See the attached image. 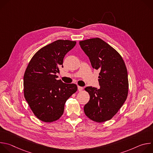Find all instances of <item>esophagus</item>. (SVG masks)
I'll use <instances>...</instances> for the list:
<instances>
[{"label":"esophagus","instance_id":"obj_1","mask_svg":"<svg viewBox=\"0 0 153 153\" xmlns=\"http://www.w3.org/2000/svg\"><path fill=\"white\" fill-rule=\"evenodd\" d=\"M77 88H78V90H79V91H82V90H83V87H82V86H77Z\"/></svg>","mask_w":153,"mask_h":153}]
</instances>
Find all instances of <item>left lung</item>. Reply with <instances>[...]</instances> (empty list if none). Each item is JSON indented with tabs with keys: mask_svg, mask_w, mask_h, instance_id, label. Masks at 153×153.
Here are the masks:
<instances>
[{
	"mask_svg": "<svg viewBox=\"0 0 153 153\" xmlns=\"http://www.w3.org/2000/svg\"><path fill=\"white\" fill-rule=\"evenodd\" d=\"M92 67L100 70V88L87 86L89 102L84 106L85 115L96 122L110 120L125 102L128 93V73L120 54L100 38L79 42Z\"/></svg>",
	"mask_w": 153,
	"mask_h": 153,
	"instance_id": "left-lung-1",
	"label": "left lung"
}]
</instances>
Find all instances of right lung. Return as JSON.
<instances>
[{
	"mask_svg": "<svg viewBox=\"0 0 153 153\" xmlns=\"http://www.w3.org/2000/svg\"><path fill=\"white\" fill-rule=\"evenodd\" d=\"M76 41L57 40L40 49L31 58L24 76V93L34 114L44 122L58 120L65 103L77 90L76 84L57 80L65 56Z\"/></svg>",
	"mask_w": 153,
	"mask_h": 153,
	"instance_id": "add662e5",
	"label": "right lung"
}]
</instances>
